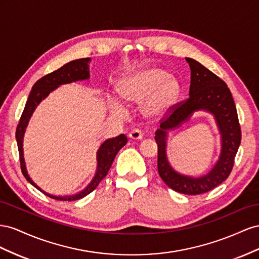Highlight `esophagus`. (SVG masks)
Returning <instances> with one entry per match:
<instances>
[{
  "mask_svg": "<svg viewBox=\"0 0 259 259\" xmlns=\"http://www.w3.org/2000/svg\"><path fill=\"white\" fill-rule=\"evenodd\" d=\"M143 136H144L143 132L141 130H139V129L132 130L129 134V138L134 139V140H141L143 138Z\"/></svg>",
  "mask_w": 259,
  "mask_h": 259,
  "instance_id": "obj_1",
  "label": "esophagus"
}]
</instances>
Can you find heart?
I'll use <instances>...</instances> for the list:
<instances>
[{
    "label": "heart",
    "instance_id": "b5f03b06",
    "mask_svg": "<svg viewBox=\"0 0 259 259\" xmlns=\"http://www.w3.org/2000/svg\"><path fill=\"white\" fill-rule=\"evenodd\" d=\"M117 92L125 102H143V110L149 117H164L178 100L180 83L164 69L146 66L124 75L118 81Z\"/></svg>",
    "mask_w": 259,
    "mask_h": 259
}]
</instances>
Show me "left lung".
I'll list each match as a JSON object with an SVG mask.
<instances>
[{"label":"left lung","mask_w":259,"mask_h":259,"mask_svg":"<svg viewBox=\"0 0 259 259\" xmlns=\"http://www.w3.org/2000/svg\"><path fill=\"white\" fill-rule=\"evenodd\" d=\"M191 69L189 99L172 108L171 114L160 122L155 132L158 147L157 168L167 186L182 194L197 195L216 188L230 175L234 157L241 143V128L232 94L227 84L202 64L186 57ZM203 110L214 116L221 134L222 150L217 164L207 174L199 177L176 172L166 157L167 131L181 126L195 111Z\"/></svg>","instance_id":"obj_1"}]
</instances>
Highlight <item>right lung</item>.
Segmentation results:
<instances>
[{
	"instance_id": "right-lung-1",
	"label": "right lung",
	"mask_w": 259,
	"mask_h": 259,
	"mask_svg": "<svg viewBox=\"0 0 259 259\" xmlns=\"http://www.w3.org/2000/svg\"><path fill=\"white\" fill-rule=\"evenodd\" d=\"M90 61H91L90 57L79 58V60L71 61L67 64H65L60 69L51 72L49 75L44 76L36 81L31 89L30 94H29L25 109L23 112V115L20 117V120L16 129V140H17L19 157H20V166H21V171H23V175L25 176L27 181L30 182L34 188L40 190L42 193L48 195L49 197L57 199V201H76V199H80L84 197L85 195L90 194L93 190L97 189L99 183L106 177L117 153L120 151L121 147L125 145V143L128 142L127 137L124 135H120L113 139H108L106 141L103 142L99 147L98 153H97L98 165H97V171H95L93 179L82 191L78 192L76 194L66 195V196L50 194L48 192L43 191L39 186H36V184L33 182V180L30 178V176L28 175L25 157H24V136H25L28 122L30 120V118L35 110L36 106L40 104L41 101L48 98L51 92H53L55 89H57L60 85L76 82V81L90 79V69H89V63H90Z\"/></svg>"
}]
</instances>
